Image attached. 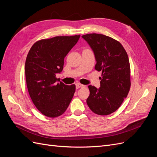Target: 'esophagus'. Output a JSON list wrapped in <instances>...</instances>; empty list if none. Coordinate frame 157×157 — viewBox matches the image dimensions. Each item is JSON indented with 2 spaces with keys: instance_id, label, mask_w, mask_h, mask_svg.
I'll return each instance as SVG.
<instances>
[{
  "instance_id": "34e87169",
  "label": "esophagus",
  "mask_w": 157,
  "mask_h": 157,
  "mask_svg": "<svg viewBox=\"0 0 157 157\" xmlns=\"http://www.w3.org/2000/svg\"><path fill=\"white\" fill-rule=\"evenodd\" d=\"M84 86H85L84 85H83V84H80V83H77V84H76V87H77V88H83V87H84Z\"/></svg>"
}]
</instances>
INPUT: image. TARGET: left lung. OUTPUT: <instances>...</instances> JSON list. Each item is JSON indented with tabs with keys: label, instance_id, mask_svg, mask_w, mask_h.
Instances as JSON below:
<instances>
[{
	"label": "left lung",
	"instance_id": "8db88e82",
	"mask_svg": "<svg viewBox=\"0 0 157 157\" xmlns=\"http://www.w3.org/2000/svg\"><path fill=\"white\" fill-rule=\"evenodd\" d=\"M92 49L96 64L101 71L100 88L89 85L86 99L89 108L99 115H108L120 107L130 88V66L125 49L108 36L92 33L82 35Z\"/></svg>",
	"mask_w": 157,
	"mask_h": 157
}]
</instances>
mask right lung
<instances>
[{
  "mask_svg": "<svg viewBox=\"0 0 157 157\" xmlns=\"http://www.w3.org/2000/svg\"><path fill=\"white\" fill-rule=\"evenodd\" d=\"M80 35L42 39L27 54L25 72L27 86L34 105L44 115L55 118L64 113L75 92V85L58 82L57 73L63 68L64 58L77 44Z\"/></svg>",
  "mask_w": 157,
  "mask_h": 157,
  "instance_id": "add662e5",
  "label": "right lung"
}]
</instances>
